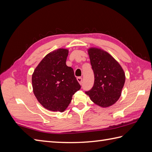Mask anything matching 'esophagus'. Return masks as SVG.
Segmentation results:
<instances>
[{
    "label": "esophagus",
    "instance_id": "1",
    "mask_svg": "<svg viewBox=\"0 0 152 152\" xmlns=\"http://www.w3.org/2000/svg\"><path fill=\"white\" fill-rule=\"evenodd\" d=\"M77 80H78V82L80 83V84H82V77H78V78H77Z\"/></svg>",
    "mask_w": 152,
    "mask_h": 152
}]
</instances>
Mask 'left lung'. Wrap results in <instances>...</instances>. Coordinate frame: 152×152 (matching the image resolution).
<instances>
[{"mask_svg": "<svg viewBox=\"0 0 152 152\" xmlns=\"http://www.w3.org/2000/svg\"><path fill=\"white\" fill-rule=\"evenodd\" d=\"M88 54L95 81L93 88L86 93L96 104L108 107L120 97L125 81L124 71L118 61L104 50L91 48Z\"/></svg>", "mask_w": 152, "mask_h": 152, "instance_id": "8db88e82", "label": "left lung"}]
</instances>
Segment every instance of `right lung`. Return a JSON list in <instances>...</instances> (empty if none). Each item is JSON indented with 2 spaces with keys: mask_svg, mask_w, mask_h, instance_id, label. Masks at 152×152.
<instances>
[{
  "mask_svg": "<svg viewBox=\"0 0 152 152\" xmlns=\"http://www.w3.org/2000/svg\"><path fill=\"white\" fill-rule=\"evenodd\" d=\"M69 50L60 48L48 53L32 76L34 94L45 108L64 112L72 95L81 88L72 68L66 64Z\"/></svg>",
  "mask_w": 152,
  "mask_h": 152,
  "instance_id": "right-lung-1",
  "label": "right lung"
}]
</instances>
